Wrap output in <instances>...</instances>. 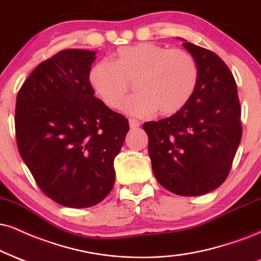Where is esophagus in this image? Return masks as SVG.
Listing matches in <instances>:
<instances>
[{
	"instance_id": "esophagus-1",
	"label": "esophagus",
	"mask_w": 261,
	"mask_h": 261,
	"mask_svg": "<svg viewBox=\"0 0 261 261\" xmlns=\"http://www.w3.org/2000/svg\"><path fill=\"white\" fill-rule=\"evenodd\" d=\"M140 125V122L138 120H134V118H130L129 120V127L133 128V129H136V128H138Z\"/></svg>"
}]
</instances>
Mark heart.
Here are the masks:
<instances>
[{"instance_id": "obj_1", "label": "heart", "mask_w": 261, "mask_h": 261, "mask_svg": "<svg viewBox=\"0 0 261 261\" xmlns=\"http://www.w3.org/2000/svg\"><path fill=\"white\" fill-rule=\"evenodd\" d=\"M89 85L106 106L120 108L132 87L137 94L122 106L133 116L157 111L162 117L178 114L188 105L198 82V67L191 54L182 49L141 42L118 48L114 63H95L88 73Z\"/></svg>"}]
</instances>
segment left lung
<instances>
[{
	"label": "left lung",
	"mask_w": 261,
	"mask_h": 261,
	"mask_svg": "<svg viewBox=\"0 0 261 261\" xmlns=\"http://www.w3.org/2000/svg\"><path fill=\"white\" fill-rule=\"evenodd\" d=\"M198 82L178 114L145 122L152 172L163 188L179 196H201L229 175L242 138L241 106L232 73L217 54L185 41Z\"/></svg>",
	"instance_id": "8db88e82"
}]
</instances>
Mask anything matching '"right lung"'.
Listing matches in <instances>:
<instances>
[{"label":"right lung","mask_w":261,"mask_h":261,"mask_svg":"<svg viewBox=\"0 0 261 261\" xmlns=\"http://www.w3.org/2000/svg\"><path fill=\"white\" fill-rule=\"evenodd\" d=\"M95 52L65 49L41 63L21 86L15 136L44 195L70 208L101 202L115 184L114 160L129 130L89 85Z\"/></svg>","instance_id":"1"}]
</instances>
